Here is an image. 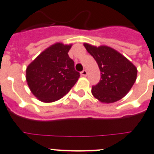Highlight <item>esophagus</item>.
<instances>
[{"label":"esophagus","mask_w":154,"mask_h":154,"mask_svg":"<svg viewBox=\"0 0 154 154\" xmlns=\"http://www.w3.org/2000/svg\"><path fill=\"white\" fill-rule=\"evenodd\" d=\"M81 75L83 76V77H86V75H87V71L86 70H83V71L81 72Z\"/></svg>","instance_id":"obj_1"}]
</instances>
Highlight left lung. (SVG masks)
<instances>
[{"label": "left lung", "instance_id": "8db88e82", "mask_svg": "<svg viewBox=\"0 0 154 154\" xmlns=\"http://www.w3.org/2000/svg\"><path fill=\"white\" fill-rule=\"evenodd\" d=\"M84 46L93 56L100 70V82L92 86L91 93L102 103H114L126 95L134 85L137 68L118 51L106 45Z\"/></svg>", "mask_w": 154, "mask_h": 154}]
</instances>
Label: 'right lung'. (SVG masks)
I'll return each mask as SVG.
<instances>
[{
  "label": "right lung",
  "instance_id": "obj_1",
  "mask_svg": "<svg viewBox=\"0 0 154 154\" xmlns=\"http://www.w3.org/2000/svg\"><path fill=\"white\" fill-rule=\"evenodd\" d=\"M72 44L55 43L45 49L26 69V80L32 93L45 103L60 100L69 92L80 73L68 56Z\"/></svg>",
  "mask_w": 154,
  "mask_h": 154
}]
</instances>
